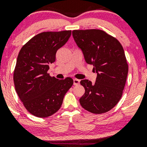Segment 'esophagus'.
Here are the masks:
<instances>
[{"mask_svg":"<svg viewBox=\"0 0 147 147\" xmlns=\"http://www.w3.org/2000/svg\"><path fill=\"white\" fill-rule=\"evenodd\" d=\"M80 83V80L78 79H76V78H74V86H77Z\"/></svg>","mask_w":147,"mask_h":147,"instance_id":"34e87169","label":"esophagus"}]
</instances>
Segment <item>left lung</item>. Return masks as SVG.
Masks as SVG:
<instances>
[{"label": "left lung", "mask_w": 147, "mask_h": 147, "mask_svg": "<svg viewBox=\"0 0 147 147\" xmlns=\"http://www.w3.org/2000/svg\"><path fill=\"white\" fill-rule=\"evenodd\" d=\"M72 35L86 62L92 64L97 74L94 84L87 79L80 81L86 90L79 99L80 105L90 113H106L117 105L125 85L128 64L123 48L102 30H74Z\"/></svg>", "instance_id": "8db88e82"}]
</instances>
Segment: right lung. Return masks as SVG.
Instances as JSON below:
<instances>
[{
  "label": "right lung",
  "instance_id": "obj_1",
  "mask_svg": "<svg viewBox=\"0 0 147 147\" xmlns=\"http://www.w3.org/2000/svg\"><path fill=\"white\" fill-rule=\"evenodd\" d=\"M71 34V30L40 33L19 53L13 74L15 90L26 109L36 117L46 118L56 113L73 85L71 78L58 80L48 73L57 51Z\"/></svg>",
  "mask_w": 147,
  "mask_h": 147
}]
</instances>
